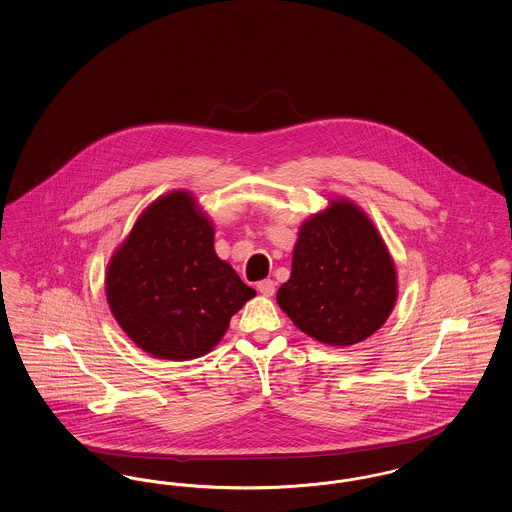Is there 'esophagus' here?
<instances>
[{"label":"esophagus","instance_id":"esophagus-1","mask_svg":"<svg viewBox=\"0 0 512 512\" xmlns=\"http://www.w3.org/2000/svg\"><path fill=\"white\" fill-rule=\"evenodd\" d=\"M274 289H276V284H274V280H270V278H266V280H261V282L257 284V291H259L261 295H265V297H270V295H274Z\"/></svg>","mask_w":512,"mask_h":512}]
</instances>
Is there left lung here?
Instances as JSON below:
<instances>
[{
    "label": "left lung",
    "instance_id": "1",
    "mask_svg": "<svg viewBox=\"0 0 512 512\" xmlns=\"http://www.w3.org/2000/svg\"><path fill=\"white\" fill-rule=\"evenodd\" d=\"M276 299L297 328L333 347L381 328L396 303V270L364 211L339 200L310 217Z\"/></svg>",
    "mask_w": 512,
    "mask_h": 512
}]
</instances>
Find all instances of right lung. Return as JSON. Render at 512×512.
Here are the masks:
<instances>
[{"label":"right lung","mask_w":512,"mask_h":512,"mask_svg":"<svg viewBox=\"0 0 512 512\" xmlns=\"http://www.w3.org/2000/svg\"><path fill=\"white\" fill-rule=\"evenodd\" d=\"M253 295L217 257L213 226L186 192L150 205L106 272L118 324L135 345L165 360L207 354Z\"/></svg>","instance_id":"1"}]
</instances>
